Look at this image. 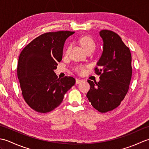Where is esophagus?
I'll return each mask as SVG.
<instances>
[{
	"label": "esophagus",
	"mask_w": 149,
	"mask_h": 149,
	"mask_svg": "<svg viewBox=\"0 0 149 149\" xmlns=\"http://www.w3.org/2000/svg\"><path fill=\"white\" fill-rule=\"evenodd\" d=\"M81 82H83V81L79 79H75V84H76L81 83Z\"/></svg>",
	"instance_id": "1"
}]
</instances>
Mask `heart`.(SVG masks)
I'll list each match as a JSON object with an SVG mask.
<instances>
[{
  "mask_svg": "<svg viewBox=\"0 0 149 149\" xmlns=\"http://www.w3.org/2000/svg\"><path fill=\"white\" fill-rule=\"evenodd\" d=\"M80 42H81L82 47H83V49L85 50V51L90 48L95 49V43L93 41V40L90 38V37H88V36L83 37L81 39ZM68 49H69V48L66 50V53H68ZM75 70H76L77 72L81 73H81L84 72V68L83 66H78L76 68H75Z\"/></svg>",
  "mask_w": 149,
  "mask_h": 149,
  "instance_id": "obj_1",
  "label": "heart"
}]
</instances>
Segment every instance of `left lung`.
<instances>
[{
    "label": "left lung",
    "instance_id": "obj_1",
    "mask_svg": "<svg viewBox=\"0 0 149 149\" xmlns=\"http://www.w3.org/2000/svg\"><path fill=\"white\" fill-rule=\"evenodd\" d=\"M103 51L95 73L100 81L88 80L90 89L86 97L95 109L106 113L118 107L127 94L132 77L130 50L116 33L102 30Z\"/></svg>",
    "mask_w": 149,
    "mask_h": 149
}]
</instances>
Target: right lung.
<instances>
[{
  "mask_svg": "<svg viewBox=\"0 0 149 149\" xmlns=\"http://www.w3.org/2000/svg\"><path fill=\"white\" fill-rule=\"evenodd\" d=\"M75 32L44 33L34 39L21 52L17 75L26 103L37 112L51 111L62 102L65 94L74 86L72 77L58 79L54 72L62 60L66 40Z\"/></svg>",
  "mask_w": 149,
  "mask_h": 149,
  "instance_id": "1",
  "label": "right lung"
}]
</instances>
